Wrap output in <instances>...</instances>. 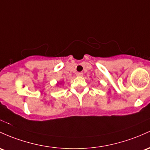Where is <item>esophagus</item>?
<instances>
[{
  "mask_svg": "<svg viewBox=\"0 0 150 150\" xmlns=\"http://www.w3.org/2000/svg\"><path fill=\"white\" fill-rule=\"evenodd\" d=\"M76 75L78 77H82L83 75V73L82 72H78L76 73Z\"/></svg>",
  "mask_w": 150,
  "mask_h": 150,
  "instance_id": "obj_1",
  "label": "esophagus"
}]
</instances>
